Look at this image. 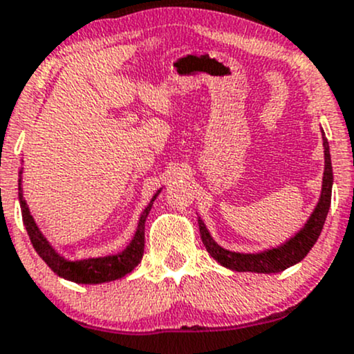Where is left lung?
I'll return each instance as SVG.
<instances>
[{"instance_id": "8db88e82", "label": "left lung", "mask_w": 354, "mask_h": 354, "mask_svg": "<svg viewBox=\"0 0 354 354\" xmlns=\"http://www.w3.org/2000/svg\"><path fill=\"white\" fill-rule=\"evenodd\" d=\"M324 136V133H322ZM322 146H324V176H322V189L319 201L314 208L313 215L306 221L304 227L297 232L296 235L290 236L282 245L269 248V250L257 252V254H240V252H232L223 248L213 240L207 230V225L203 220L198 218V227H200L201 240L207 247V252L212 255L220 266L227 267L236 272H257V274H277V272L286 270L287 267L296 266L301 262L314 243L319 239L322 227H324L326 216H328L329 207H331V189H333V166L331 154H329L328 139L322 138Z\"/></svg>"}]
</instances>
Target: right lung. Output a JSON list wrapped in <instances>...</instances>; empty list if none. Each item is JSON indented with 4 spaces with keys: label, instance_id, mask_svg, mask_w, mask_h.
Returning <instances> with one entry per match:
<instances>
[{
    "label": "right lung",
    "instance_id": "add662e5",
    "mask_svg": "<svg viewBox=\"0 0 354 354\" xmlns=\"http://www.w3.org/2000/svg\"><path fill=\"white\" fill-rule=\"evenodd\" d=\"M21 173L23 168L19 171L18 183V198L19 207H21L23 223H25L26 232H28L30 240H32L33 248L37 250V254L45 260L46 266L55 272L58 277H64L67 279V281L75 282V284H102V282H111L115 281V279L124 277V275L129 274L131 270H134V267L141 262L142 254H145V223L147 215H149L151 212V207H153V201L156 200V196L161 193V189H158L156 195H154L153 200L149 201V205L145 208V212L141 213V218H139L133 240H131L129 245L124 248L122 252L114 255H106V257L67 260L65 257H62L55 248L50 245V242L45 239L44 234H41L38 225L35 223L32 213H30L28 209V205H26L25 198H23Z\"/></svg>",
    "mask_w": 354,
    "mask_h": 354
}]
</instances>
